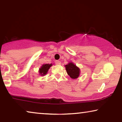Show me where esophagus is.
I'll list each match as a JSON object with an SVG mask.
<instances>
[{
    "label": "esophagus",
    "mask_w": 122,
    "mask_h": 122,
    "mask_svg": "<svg viewBox=\"0 0 122 122\" xmlns=\"http://www.w3.org/2000/svg\"><path fill=\"white\" fill-rule=\"evenodd\" d=\"M55 63L57 65H61V62L59 61H55Z\"/></svg>",
    "instance_id": "1"
}]
</instances>
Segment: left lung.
Masks as SVG:
<instances>
[{
	"label": "left lung",
	"mask_w": 122,
	"mask_h": 122,
	"mask_svg": "<svg viewBox=\"0 0 122 122\" xmlns=\"http://www.w3.org/2000/svg\"><path fill=\"white\" fill-rule=\"evenodd\" d=\"M65 67L67 73L71 79H75L79 76L80 72V69L73 63H69L68 64L65 65Z\"/></svg>",
	"instance_id": "obj_1"
}]
</instances>
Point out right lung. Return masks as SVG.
<instances>
[{
    "label": "right lung",
    "mask_w": 122,
    "mask_h": 122,
    "mask_svg": "<svg viewBox=\"0 0 122 122\" xmlns=\"http://www.w3.org/2000/svg\"><path fill=\"white\" fill-rule=\"evenodd\" d=\"M52 64H43L41 67L39 69V73L40 75L41 76H44L46 75L47 72H48L49 69L52 66Z\"/></svg>",
    "instance_id": "obj_1"
}]
</instances>
